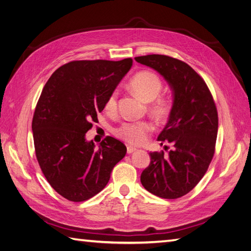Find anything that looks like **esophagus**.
<instances>
[{"instance_id":"obj_1","label":"esophagus","mask_w":251,"mask_h":251,"mask_svg":"<svg viewBox=\"0 0 251 251\" xmlns=\"http://www.w3.org/2000/svg\"><path fill=\"white\" fill-rule=\"evenodd\" d=\"M137 151V149H136L135 147H132V146H127V148H126L127 154H132V153H134V151Z\"/></svg>"}]
</instances>
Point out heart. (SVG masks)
I'll use <instances>...</instances> for the list:
<instances>
[{
  "instance_id": "obj_1",
  "label": "heart",
  "mask_w": 251,
  "mask_h": 251,
  "mask_svg": "<svg viewBox=\"0 0 251 251\" xmlns=\"http://www.w3.org/2000/svg\"><path fill=\"white\" fill-rule=\"evenodd\" d=\"M134 93L140 96L144 101H149L148 109L155 118L162 119L171 111V100L168 97L160 96L163 88L162 79L155 72L143 70L136 73L128 82ZM118 90H113L104 101V110L109 114L117 111ZM153 131V126L148 120L125 121L118 126L114 134L126 142L139 146L146 142L150 134Z\"/></svg>"
}]
</instances>
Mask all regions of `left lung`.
Here are the masks:
<instances>
[{
    "instance_id": "left-lung-1",
    "label": "left lung",
    "mask_w": 251,
    "mask_h": 251,
    "mask_svg": "<svg viewBox=\"0 0 251 251\" xmlns=\"http://www.w3.org/2000/svg\"><path fill=\"white\" fill-rule=\"evenodd\" d=\"M168 80L174 92L169 123L158 140L173 149L150 153L151 162L141 173L143 187L164 199H178L199 183L215 155L218 111L206 82L193 68L168 55L135 57ZM168 147H165V150Z\"/></svg>"
}]
</instances>
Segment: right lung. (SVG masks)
<instances>
[{"instance_id":"right-lung-1","label":"right lung","mask_w":251,"mask_h":251,"mask_svg":"<svg viewBox=\"0 0 251 251\" xmlns=\"http://www.w3.org/2000/svg\"><path fill=\"white\" fill-rule=\"evenodd\" d=\"M132 64V58L73 60L53 72L42 91L32 119L35 156L49 184L67 200L82 202L102 191L126 156L125 144L111 136L95 149L85 135Z\"/></svg>"}]
</instances>
